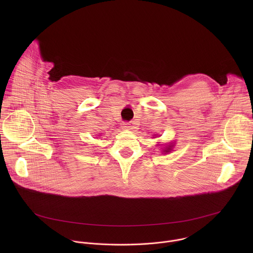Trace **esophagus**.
Masks as SVG:
<instances>
[{
	"mask_svg": "<svg viewBox=\"0 0 253 253\" xmlns=\"http://www.w3.org/2000/svg\"><path fill=\"white\" fill-rule=\"evenodd\" d=\"M131 124L129 122H123L122 123V128L123 129H131Z\"/></svg>",
	"mask_w": 253,
	"mask_h": 253,
	"instance_id": "esophagus-1",
	"label": "esophagus"
}]
</instances>
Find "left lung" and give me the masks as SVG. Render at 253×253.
Returning a JSON list of instances; mask_svg holds the SVG:
<instances>
[{"label":"left lung","instance_id":"8db88e82","mask_svg":"<svg viewBox=\"0 0 253 253\" xmlns=\"http://www.w3.org/2000/svg\"><path fill=\"white\" fill-rule=\"evenodd\" d=\"M166 152H168V151H166Z\"/></svg>","mask_w":253,"mask_h":253}]
</instances>
